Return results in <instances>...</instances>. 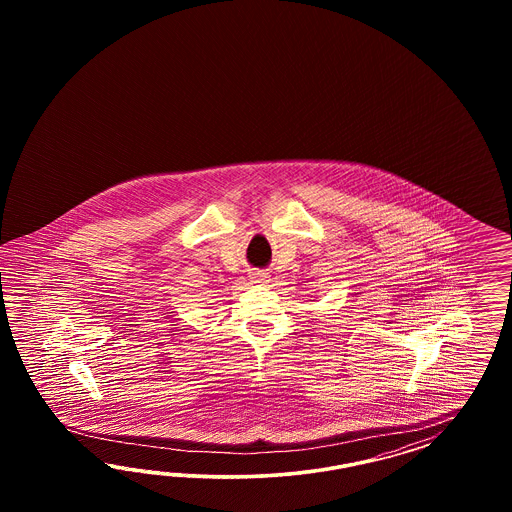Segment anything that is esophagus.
<instances>
[{"label":"esophagus","instance_id":"34e87169","mask_svg":"<svg viewBox=\"0 0 512 512\" xmlns=\"http://www.w3.org/2000/svg\"><path fill=\"white\" fill-rule=\"evenodd\" d=\"M249 279L253 281V283H261V285H266L268 281H270V276L263 272V270H255V272H251L249 274Z\"/></svg>","mask_w":512,"mask_h":512}]
</instances>
